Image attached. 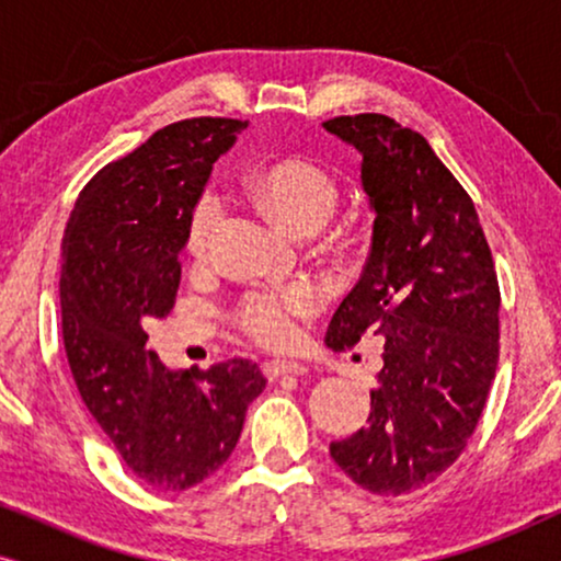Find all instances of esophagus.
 Wrapping results in <instances>:
<instances>
[{"label": "esophagus", "instance_id": "esophagus-1", "mask_svg": "<svg viewBox=\"0 0 561 561\" xmlns=\"http://www.w3.org/2000/svg\"><path fill=\"white\" fill-rule=\"evenodd\" d=\"M309 367L304 363H296V359H267L265 363V375L271 380L280 378V375H306Z\"/></svg>", "mask_w": 561, "mask_h": 561}]
</instances>
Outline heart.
Listing matches in <instances>:
<instances>
[{
	"mask_svg": "<svg viewBox=\"0 0 561 561\" xmlns=\"http://www.w3.org/2000/svg\"><path fill=\"white\" fill-rule=\"evenodd\" d=\"M242 194L257 209L296 237H311L327 227L340 204V183L324 165L309 158H280L250 171L240 183ZM219 221V204L204 196L188 221V252L202 255ZM321 296L311 283L252 288L234 306L240 327L257 342L286 344L294 340L298 319L319 309Z\"/></svg>",
	"mask_w": 561,
	"mask_h": 561,
	"instance_id": "b5f03b06",
	"label": "heart"
}]
</instances>
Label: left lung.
I'll list each match as a JSON object with an SVG mask.
<instances>
[{"mask_svg":"<svg viewBox=\"0 0 561 561\" xmlns=\"http://www.w3.org/2000/svg\"><path fill=\"white\" fill-rule=\"evenodd\" d=\"M363 156L370 255L327 329V347L386 340L367 426L329 444L359 488L405 495L455 465L497 367L501 290L472 198L419 133L386 114L324 122Z\"/></svg>","mask_w":561,"mask_h":561,"instance_id":"obj_1","label":"left lung"}]
</instances>
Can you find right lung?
Returning <instances> with one entry per match:
<instances>
[{"label": "right lung", "mask_w": 561, "mask_h": 561, "mask_svg": "<svg viewBox=\"0 0 561 561\" xmlns=\"http://www.w3.org/2000/svg\"><path fill=\"white\" fill-rule=\"evenodd\" d=\"M248 127L198 117L158 129L81 191L64 234L60 311L76 388L142 482L188 490L240 442L265 378L250 359L171 370L145 347L181 283L188 221L219 156Z\"/></svg>", "instance_id": "add662e5"}]
</instances>
